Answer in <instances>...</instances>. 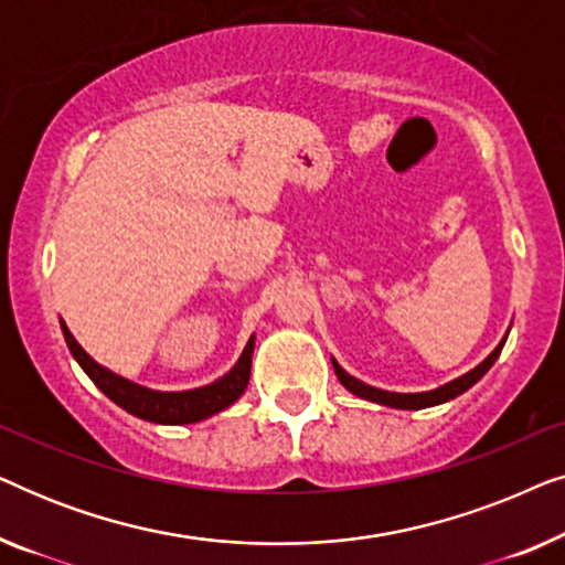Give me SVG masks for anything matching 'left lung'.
<instances>
[{
	"mask_svg": "<svg viewBox=\"0 0 565 565\" xmlns=\"http://www.w3.org/2000/svg\"><path fill=\"white\" fill-rule=\"evenodd\" d=\"M509 337V331H507ZM507 337L501 339L497 350H493L489 358H486L481 365H476L470 373L455 377V381L439 385L435 391H424V393H393V391H381V388H373V385L358 381V377H352L350 373H344L342 365H339L337 360H331V365H334V373L339 377V383L344 385L347 391L354 393V396L360 398H367L373 401V404H381V406H391V408H427V406H437V404H445V401H450L455 396H460V393H466L470 385H476L481 377L489 373V367L497 362V358L501 354V347H504Z\"/></svg>",
	"mask_w": 565,
	"mask_h": 565,
	"instance_id": "left-lung-1",
	"label": "left lung"
}]
</instances>
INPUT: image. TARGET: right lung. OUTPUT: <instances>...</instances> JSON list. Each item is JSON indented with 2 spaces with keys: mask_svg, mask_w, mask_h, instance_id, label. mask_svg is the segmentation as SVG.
<instances>
[{
  "mask_svg": "<svg viewBox=\"0 0 565 565\" xmlns=\"http://www.w3.org/2000/svg\"><path fill=\"white\" fill-rule=\"evenodd\" d=\"M61 331H64V339L68 344V352L74 354V360L79 362L84 373L92 377V383L97 385L99 391L105 393L107 398L115 401L120 408H126L128 414L138 416V419L153 422V424H192L203 422L207 416L223 412L234 401L242 396L246 383H249L252 375V352H254V337L246 342L242 358L234 367L228 370L226 375L218 377V381L211 385H203V388L192 391H151L143 388V385L130 383L126 377L110 373V370L99 365L89 358L87 352L82 350L79 342L72 337V331L66 329V323L61 321Z\"/></svg>",
  "mask_w": 565,
  "mask_h": 565,
  "instance_id": "obj_1",
  "label": "right lung"
}]
</instances>
